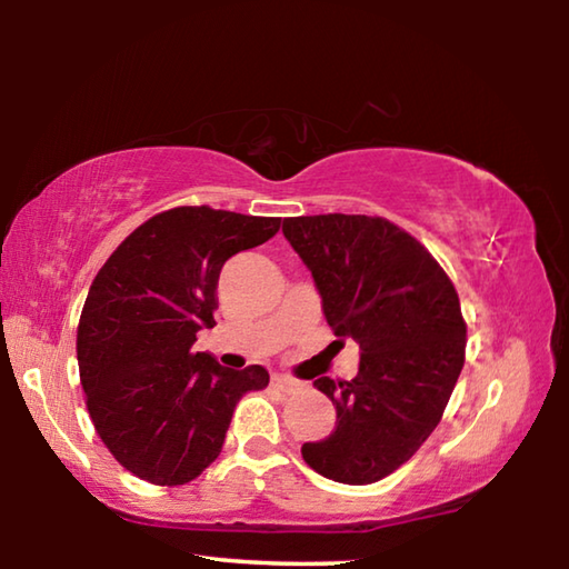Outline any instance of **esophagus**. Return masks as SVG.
<instances>
[{"instance_id": "1", "label": "esophagus", "mask_w": 569, "mask_h": 569, "mask_svg": "<svg viewBox=\"0 0 569 569\" xmlns=\"http://www.w3.org/2000/svg\"><path fill=\"white\" fill-rule=\"evenodd\" d=\"M271 387H273V389H278V391L288 393V391H293V389H296V381H293V379H288V377H283V373H271Z\"/></svg>"}]
</instances>
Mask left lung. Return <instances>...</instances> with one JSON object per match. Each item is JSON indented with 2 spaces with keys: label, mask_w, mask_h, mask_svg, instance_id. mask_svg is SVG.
I'll use <instances>...</instances> for the list:
<instances>
[{
  "label": "left lung",
  "mask_w": 569,
  "mask_h": 569,
  "mask_svg": "<svg viewBox=\"0 0 569 569\" xmlns=\"http://www.w3.org/2000/svg\"><path fill=\"white\" fill-rule=\"evenodd\" d=\"M283 236L313 276L326 323L361 349L351 381H313L333 401L336 429L301 455L326 479L371 485L441 421L465 366L459 296L435 256L387 218H286Z\"/></svg>",
  "instance_id": "1"
}]
</instances>
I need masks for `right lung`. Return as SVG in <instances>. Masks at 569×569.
Returning a JSON list of instances; mask_svg holds the SVG:
<instances>
[{
	"mask_svg": "<svg viewBox=\"0 0 569 569\" xmlns=\"http://www.w3.org/2000/svg\"><path fill=\"white\" fill-rule=\"evenodd\" d=\"M278 228L281 218L172 208L94 276L77 326L80 381L100 439L134 477L188 485L218 459L240 397L268 387L263 366L233 371L190 349L216 326L220 268Z\"/></svg>",
	"mask_w": 569,
	"mask_h": 569,
	"instance_id": "1",
	"label": "right lung"
}]
</instances>
